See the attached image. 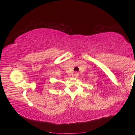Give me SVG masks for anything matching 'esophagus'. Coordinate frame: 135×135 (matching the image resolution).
<instances>
[{
  "instance_id": "esophagus-1",
  "label": "esophagus",
  "mask_w": 135,
  "mask_h": 135,
  "mask_svg": "<svg viewBox=\"0 0 135 135\" xmlns=\"http://www.w3.org/2000/svg\"><path fill=\"white\" fill-rule=\"evenodd\" d=\"M74 75V77H77L79 76V73H75Z\"/></svg>"
}]
</instances>
